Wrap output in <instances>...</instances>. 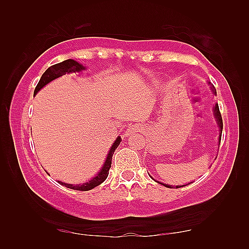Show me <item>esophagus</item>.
Segmentation results:
<instances>
[{
	"mask_svg": "<svg viewBox=\"0 0 249 249\" xmlns=\"http://www.w3.org/2000/svg\"><path fill=\"white\" fill-rule=\"evenodd\" d=\"M142 130V127L140 125H131L130 127L126 130L125 135L126 136H129L131 134H135V133H138V131H141Z\"/></svg>",
	"mask_w": 249,
	"mask_h": 249,
	"instance_id": "esophagus-1",
	"label": "esophagus"
}]
</instances>
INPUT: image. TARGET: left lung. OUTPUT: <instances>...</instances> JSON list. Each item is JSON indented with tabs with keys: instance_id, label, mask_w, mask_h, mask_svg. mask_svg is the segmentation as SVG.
<instances>
[{
	"instance_id": "8db88e82",
	"label": "left lung",
	"mask_w": 249,
	"mask_h": 249,
	"mask_svg": "<svg viewBox=\"0 0 249 249\" xmlns=\"http://www.w3.org/2000/svg\"><path fill=\"white\" fill-rule=\"evenodd\" d=\"M209 84H211V82H209ZM211 89H212V92L214 95H216V89L214 88L213 84H211ZM213 111H214V115H215V119H216V122H217V125L219 127V143H220V139H221V133H223V119H221V114L219 112V108H218V104H215V106L213 107ZM150 176V174H149ZM151 177V176H150ZM152 178V177H151ZM157 182V181H156ZM160 184L163 185V186H166L168 188H172L171 185H168V184H163V183H160L158 182ZM193 183V182H192ZM190 184V183H189ZM188 185V184H186ZM186 185H181V186H176V188H179V187H183V186H186Z\"/></svg>"
}]
</instances>
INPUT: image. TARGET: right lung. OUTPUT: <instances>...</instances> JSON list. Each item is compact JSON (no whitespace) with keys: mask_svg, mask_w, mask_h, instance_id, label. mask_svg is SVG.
Returning a JSON list of instances; mask_svg holds the SVG:
<instances>
[{"mask_svg":"<svg viewBox=\"0 0 249 249\" xmlns=\"http://www.w3.org/2000/svg\"><path fill=\"white\" fill-rule=\"evenodd\" d=\"M84 70H86V67H84L81 64H79L77 61H73L71 59L66 60V61H63L61 63H57V64H55V65L50 66L48 70H47L43 73V76H41L39 82L37 83V86L35 88V91H34V95H36L37 93L40 91L41 89H43L46 86V84H48L52 80H54V79L59 78V77L63 76V75H65V73L79 72V71H82ZM121 140L122 139H121L120 136L115 139L112 146L110 147V150L108 152V155H107V158H106V160L104 162L102 169H100V171L93 178L89 179V182L83 183V184H76V185L63 183V182H60V181H59V183L61 185H63V186L67 187V188L75 189V190H82V192H87V190H91L94 187L98 186V185L102 184L105 181V179L108 178L109 169L111 168V161H112L113 153H114L116 147L119 146Z\"/></svg>","mask_w":249,"mask_h":249,"instance_id":"right-lung-1","label":"right lung"}]
</instances>
